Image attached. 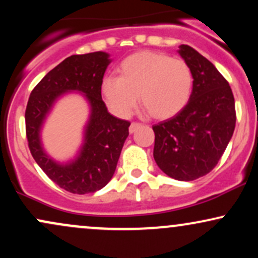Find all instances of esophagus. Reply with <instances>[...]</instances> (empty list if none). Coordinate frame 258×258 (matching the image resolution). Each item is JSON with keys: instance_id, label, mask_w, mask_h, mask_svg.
Returning <instances> with one entry per match:
<instances>
[{"instance_id": "obj_1", "label": "esophagus", "mask_w": 258, "mask_h": 258, "mask_svg": "<svg viewBox=\"0 0 258 258\" xmlns=\"http://www.w3.org/2000/svg\"><path fill=\"white\" fill-rule=\"evenodd\" d=\"M139 126H141V123H138V122H132L131 126H130V128H128L130 133H133V132L137 131V128H138Z\"/></svg>"}]
</instances>
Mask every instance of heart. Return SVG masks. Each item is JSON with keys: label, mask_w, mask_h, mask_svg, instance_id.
<instances>
[{"label": "heart", "mask_w": 258, "mask_h": 258, "mask_svg": "<svg viewBox=\"0 0 258 258\" xmlns=\"http://www.w3.org/2000/svg\"><path fill=\"white\" fill-rule=\"evenodd\" d=\"M119 76L103 79L102 94L109 109L127 117L141 104L154 119L176 116L188 104L193 91V73L186 61L165 53L141 51L123 59Z\"/></svg>", "instance_id": "heart-1"}]
</instances>
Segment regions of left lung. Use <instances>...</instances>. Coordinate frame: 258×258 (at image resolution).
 Returning a JSON list of instances; mask_svg holds the SVG:
<instances>
[{"mask_svg":"<svg viewBox=\"0 0 258 258\" xmlns=\"http://www.w3.org/2000/svg\"><path fill=\"white\" fill-rule=\"evenodd\" d=\"M179 54L193 73V91L182 111L154 125V159L162 172L194 180L214 170L235 128L232 88L215 65L190 46Z\"/></svg>","mask_w":258,"mask_h":258,"instance_id":"1","label":"left lung"}]
</instances>
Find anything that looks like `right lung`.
I'll return each instance as SVG.
<instances>
[{"label": "right lung", "instance_id": "obj_1", "mask_svg": "<svg viewBox=\"0 0 258 258\" xmlns=\"http://www.w3.org/2000/svg\"><path fill=\"white\" fill-rule=\"evenodd\" d=\"M109 64L110 59L105 52L70 55L35 86L26 105L25 132L32 158L49 179L73 194L94 193L108 184L128 136L131 122L110 115L102 99L100 86ZM68 90L86 94L91 117L78 159L59 165L43 152L39 128L54 100Z\"/></svg>", "mask_w": 258, "mask_h": 258}]
</instances>
